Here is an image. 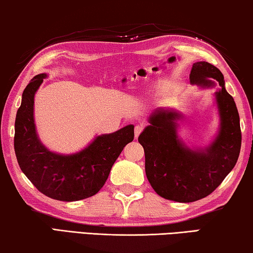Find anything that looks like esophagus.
<instances>
[{"label":"esophagus","instance_id":"obj_1","mask_svg":"<svg viewBox=\"0 0 253 253\" xmlns=\"http://www.w3.org/2000/svg\"><path fill=\"white\" fill-rule=\"evenodd\" d=\"M142 130H143V127L142 126L137 125L135 127V138H138V136H139L140 132H142Z\"/></svg>","mask_w":253,"mask_h":253}]
</instances>
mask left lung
I'll list each match as a JSON object with an SVG mask.
<instances>
[{
  "instance_id": "left-lung-1",
  "label": "left lung",
  "mask_w": 253,
  "mask_h": 253,
  "mask_svg": "<svg viewBox=\"0 0 253 253\" xmlns=\"http://www.w3.org/2000/svg\"><path fill=\"white\" fill-rule=\"evenodd\" d=\"M192 84L221 89L215 92L220 128L215 139L205 148L191 149L177 135L176 110L158 108L138 137L144 147L145 172L156 193L175 202H194L211 194L234 165L241 149L240 117L232 96L225 90L224 77L205 61L193 63Z\"/></svg>"
}]
</instances>
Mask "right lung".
Wrapping results in <instances>:
<instances>
[{
	"label": "right lung",
	"mask_w": 253,
	"mask_h": 253,
	"mask_svg": "<svg viewBox=\"0 0 253 253\" xmlns=\"http://www.w3.org/2000/svg\"><path fill=\"white\" fill-rule=\"evenodd\" d=\"M44 78L46 74L33 77L22 93L15 118L16 160L42 194L66 202L90 198L104 186L114 163L134 139V125L97 136L83 151L70 155L49 151L40 142L33 117L34 95Z\"/></svg>",
	"instance_id": "right-lung-1"
}]
</instances>
